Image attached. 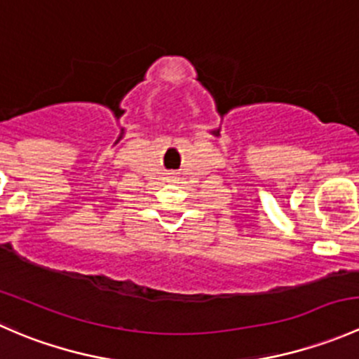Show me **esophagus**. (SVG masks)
I'll return each mask as SVG.
<instances>
[{
    "label": "esophagus",
    "instance_id": "obj_1",
    "mask_svg": "<svg viewBox=\"0 0 359 359\" xmlns=\"http://www.w3.org/2000/svg\"><path fill=\"white\" fill-rule=\"evenodd\" d=\"M172 179H173V177H172Z\"/></svg>",
    "mask_w": 359,
    "mask_h": 359
}]
</instances>
